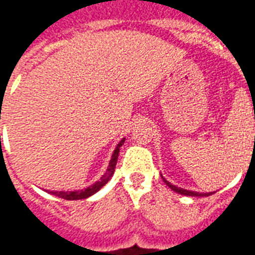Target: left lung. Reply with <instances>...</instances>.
Listing matches in <instances>:
<instances>
[{
    "label": "left lung",
    "mask_w": 255,
    "mask_h": 255,
    "mask_svg": "<svg viewBox=\"0 0 255 255\" xmlns=\"http://www.w3.org/2000/svg\"><path fill=\"white\" fill-rule=\"evenodd\" d=\"M161 177H162V180H164V183H165L168 187L171 188V190H173L175 192H177V194H182V195H187V197H209V195L213 194V192H198L191 191V190H186V188H180L177 187V186H175V184H172V183L168 182L164 176Z\"/></svg>",
    "instance_id": "obj_1"
}]
</instances>
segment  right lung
I'll list each match as a JSON object with an SVG mask.
<instances>
[{
  "instance_id": "obj_1",
  "label": "right lung",
  "mask_w": 255,
  "mask_h": 255,
  "mask_svg": "<svg viewBox=\"0 0 255 255\" xmlns=\"http://www.w3.org/2000/svg\"><path fill=\"white\" fill-rule=\"evenodd\" d=\"M124 140H126V138H123L122 140L117 143L116 147H115L113 153H112L111 161H109V165H108V169H106V172L102 175V177H101L100 180H97V182L93 183L91 186L83 188V190H75V191H47V192H50L52 195H56V197L58 198L68 199V201L86 199V198L94 195L95 192L100 191L101 188L104 187L106 183L111 180V177L113 176V173H115V168H116V164H117V158H119V153H120V147L124 144Z\"/></svg>"
}]
</instances>
